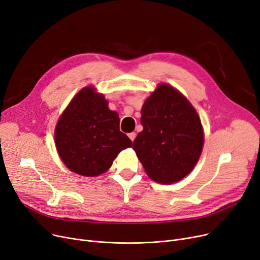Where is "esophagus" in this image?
I'll list each match as a JSON object with an SVG mask.
<instances>
[{
    "mask_svg": "<svg viewBox=\"0 0 260 260\" xmlns=\"http://www.w3.org/2000/svg\"><path fill=\"white\" fill-rule=\"evenodd\" d=\"M128 137H129V139H131L132 141H134L135 138H136V133H134V132H133V133H129V134H128Z\"/></svg>",
    "mask_w": 260,
    "mask_h": 260,
    "instance_id": "obj_1",
    "label": "esophagus"
}]
</instances>
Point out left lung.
Returning a JSON list of instances; mask_svg holds the SVG:
<instances>
[{
    "label": "left lung",
    "instance_id": "8db88e82",
    "mask_svg": "<svg viewBox=\"0 0 260 260\" xmlns=\"http://www.w3.org/2000/svg\"><path fill=\"white\" fill-rule=\"evenodd\" d=\"M143 131L133 148L152 180L178 182L190 173L202 152L200 118L184 95L169 84H159L141 109Z\"/></svg>",
    "mask_w": 260,
    "mask_h": 260
}]
</instances>
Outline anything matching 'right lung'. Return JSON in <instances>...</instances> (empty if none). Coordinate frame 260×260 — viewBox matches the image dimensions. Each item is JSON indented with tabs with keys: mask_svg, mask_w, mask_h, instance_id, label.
<instances>
[{
	"mask_svg": "<svg viewBox=\"0 0 260 260\" xmlns=\"http://www.w3.org/2000/svg\"><path fill=\"white\" fill-rule=\"evenodd\" d=\"M92 86L82 88L61 115L54 143L64 165L81 176L94 177L112 167L118 154L133 145L119 129L120 119Z\"/></svg>",
	"mask_w": 260,
	"mask_h": 260,
	"instance_id": "1",
	"label": "right lung"
}]
</instances>
